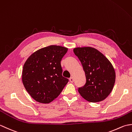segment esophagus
<instances>
[{
  "mask_svg": "<svg viewBox=\"0 0 132 132\" xmlns=\"http://www.w3.org/2000/svg\"><path fill=\"white\" fill-rule=\"evenodd\" d=\"M69 80H70V82L71 83H72L74 82V78H73V77H70L69 78Z\"/></svg>",
  "mask_w": 132,
  "mask_h": 132,
  "instance_id": "34e87169",
  "label": "esophagus"
}]
</instances>
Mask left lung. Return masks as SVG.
Here are the masks:
<instances>
[{
	"label": "left lung",
	"instance_id": "1",
	"mask_svg": "<svg viewBox=\"0 0 132 132\" xmlns=\"http://www.w3.org/2000/svg\"><path fill=\"white\" fill-rule=\"evenodd\" d=\"M82 64L86 83L78 88L87 101L96 103L106 99L112 91L116 73L113 66L105 56L92 47H78L73 49Z\"/></svg>",
	"mask_w": 132,
	"mask_h": 132
}]
</instances>
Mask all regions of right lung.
Here are the masks:
<instances>
[{"label":"right lung","mask_w":132,"mask_h":132,"mask_svg":"<svg viewBox=\"0 0 132 132\" xmlns=\"http://www.w3.org/2000/svg\"><path fill=\"white\" fill-rule=\"evenodd\" d=\"M67 47L50 45L36 51L25 62L22 81L25 88L33 99L41 103H49L57 98L68 83L62 76V58Z\"/></svg>","instance_id":"right-lung-1"}]
</instances>
